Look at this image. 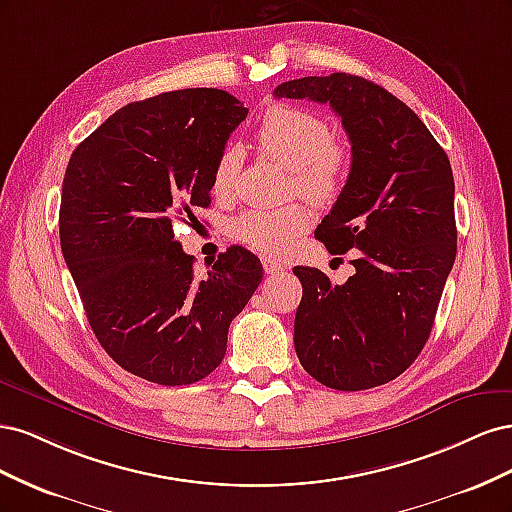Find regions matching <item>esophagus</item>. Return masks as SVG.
<instances>
[{
  "label": "esophagus",
  "mask_w": 512,
  "mask_h": 512,
  "mask_svg": "<svg viewBox=\"0 0 512 512\" xmlns=\"http://www.w3.org/2000/svg\"><path fill=\"white\" fill-rule=\"evenodd\" d=\"M262 269H265L267 275H275V273L284 271V265H280V262H277V260L265 256V258H262Z\"/></svg>",
  "instance_id": "esophagus-1"
}]
</instances>
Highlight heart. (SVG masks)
I'll use <instances>...</instances> for the list:
<instances>
[{
  "instance_id": "b5f03b06",
  "label": "heart",
  "mask_w": 512,
  "mask_h": 512,
  "mask_svg": "<svg viewBox=\"0 0 512 512\" xmlns=\"http://www.w3.org/2000/svg\"><path fill=\"white\" fill-rule=\"evenodd\" d=\"M256 145L273 162L290 170L292 190L314 205H333L344 194L352 175L354 153L344 141L331 138L329 121L307 108L271 104L256 130ZM241 166V149L226 145L211 173V192L226 200L235 190ZM309 226V209L303 203L282 207H252L232 218L230 237L267 254L286 256L294 241Z\"/></svg>"
}]
</instances>
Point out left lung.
<instances>
[{"label":"left lung","instance_id":"8db88e82","mask_svg":"<svg viewBox=\"0 0 512 512\" xmlns=\"http://www.w3.org/2000/svg\"><path fill=\"white\" fill-rule=\"evenodd\" d=\"M273 94L329 104L354 153L344 194L316 228L331 254L352 250L354 275L331 284L320 269H292L303 284L294 350L329 389H374L421 354L453 269L451 162L410 106L361 76H305Z\"/></svg>","mask_w":512,"mask_h":512}]
</instances>
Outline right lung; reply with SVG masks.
<instances>
[{"label": "right lung", "mask_w": 512, "mask_h": 512, "mask_svg": "<svg viewBox=\"0 0 512 512\" xmlns=\"http://www.w3.org/2000/svg\"><path fill=\"white\" fill-rule=\"evenodd\" d=\"M245 117L228 91H168L119 108L70 156L61 252L100 346L138 378H207L262 280L260 260L243 247L196 277L173 230L211 205L213 164Z\"/></svg>", "instance_id": "1"}]
</instances>
